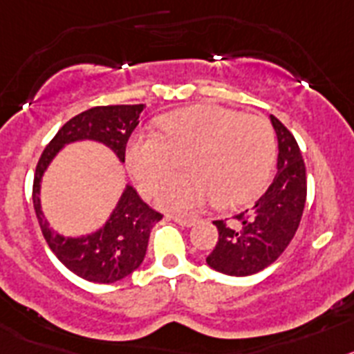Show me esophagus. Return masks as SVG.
<instances>
[{
    "label": "esophagus",
    "mask_w": 354,
    "mask_h": 354,
    "mask_svg": "<svg viewBox=\"0 0 354 354\" xmlns=\"http://www.w3.org/2000/svg\"><path fill=\"white\" fill-rule=\"evenodd\" d=\"M171 218H173L176 224L183 225V227H190V225H194L197 222L196 218H192V216H185V215H173Z\"/></svg>",
    "instance_id": "1"
}]
</instances>
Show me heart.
<instances>
[{"mask_svg": "<svg viewBox=\"0 0 354 354\" xmlns=\"http://www.w3.org/2000/svg\"><path fill=\"white\" fill-rule=\"evenodd\" d=\"M160 130L133 133L125 157L145 194H153L183 158L187 173L165 181L157 194L167 209L190 213L212 199L218 206L240 205L272 174L275 132L261 116L208 104L165 114Z\"/></svg>", "mask_w": 354, "mask_h": 354, "instance_id": "obj_1", "label": "heart"}]
</instances>
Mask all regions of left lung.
Masks as SVG:
<instances>
[{
    "mask_svg": "<svg viewBox=\"0 0 354 354\" xmlns=\"http://www.w3.org/2000/svg\"><path fill=\"white\" fill-rule=\"evenodd\" d=\"M279 142L277 174L268 190L234 222L215 221L218 241L206 257L209 268L231 277H247L268 268L291 243L304 215L307 173L292 133L270 114Z\"/></svg>",
    "mask_w": 354,
    "mask_h": 354,
    "instance_id": "obj_1",
    "label": "left lung"
}]
</instances>
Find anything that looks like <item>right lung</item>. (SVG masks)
<instances>
[{"label": "right lung", "instance_id": "obj_1", "mask_svg": "<svg viewBox=\"0 0 354 354\" xmlns=\"http://www.w3.org/2000/svg\"><path fill=\"white\" fill-rule=\"evenodd\" d=\"M145 107V104L102 106L77 114L58 130L44 149L35 171L33 206L47 245L70 272L97 284H111L125 279L141 266L148 248L149 232L162 215L149 208L132 185L127 183L102 227L82 236H63L50 227L42 212L40 192L44 174L66 145L82 141L104 145L123 164L127 141L138 127Z\"/></svg>", "mask_w": 354, "mask_h": 354}]
</instances>
